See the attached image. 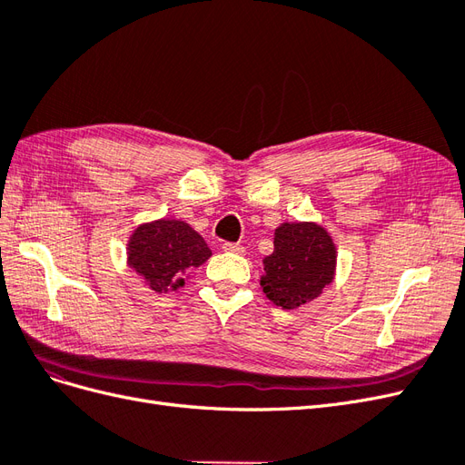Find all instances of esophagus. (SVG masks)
<instances>
[{
	"instance_id": "1",
	"label": "esophagus",
	"mask_w": 465,
	"mask_h": 465,
	"mask_svg": "<svg viewBox=\"0 0 465 465\" xmlns=\"http://www.w3.org/2000/svg\"><path fill=\"white\" fill-rule=\"evenodd\" d=\"M223 250H224V252H231V254H238V256H244V254H246L244 246L234 244V242H224V244H223Z\"/></svg>"
}]
</instances>
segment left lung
<instances>
[{"label":"left lung","mask_w":465,"mask_h":465,"mask_svg":"<svg viewBox=\"0 0 465 465\" xmlns=\"http://www.w3.org/2000/svg\"><path fill=\"white\" fill-rule=\"evenodd\" d=\"M260 285L283 311L318 299L335 277L337 248L331 234L314 221L281 223L273 232V254L262 260Z\"/></svg>","instance_id":"8db88e82"}]
</instances>
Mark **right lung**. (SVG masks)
<instances>
[{"mask_svg": "<svg viewBox=\"0 0 465 465\" xmlns=\"http://www.w3.org/2000/svg\"><path fill=\"white\" fill-rule=\"evenodd\" d=\"M211 258L203 236L186 221L154 219L137 224L125 244V262L157 294L186 285L190 272Z\"/></svg>", "mask_w": 465, "mask_h": 465, "instance_id": "obj_1", "label": "right lung"}]
</instances>
